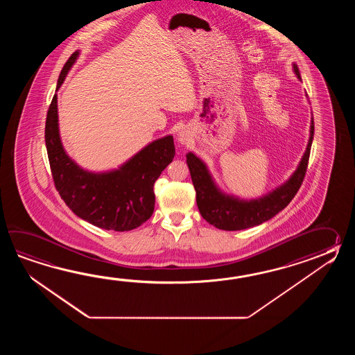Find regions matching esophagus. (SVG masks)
I'll list each match as a JSON object with an SVG mask.
<instances>
[{
    "instance_id": "1",
    "label": "esophagus",
    "mask_w": 355,
    "mask_h": 355,
    "mask_svg": "<svg viewBox=\"0 0 355 355\" xmlns=\"http://www.w3.org/2000/svg\"><path fill=\"white\" fill-rule=\"evenodd\" d=\"M178 139H179V142H180V144H187V142H188V136H187V133H185V132H179Z\"/></svg>"
}]
</instances>
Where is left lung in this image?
<instances>
[{
    "label": "left lung",
    "mask_w": 355,
    "mask_h": 355,
    "mask_svg": "<svg viewBox=\"0 0 355 355\" xmlns=\"http://www.w3.org/2000/svg\"><path fill=\"white\" fill-rule=\"evenodd\" d=\"M293 69L295 76L301 80L297 64H293ZM313 132L315 127L312 118L307 148L292 176L270 193L250 200L225 194L213 180L203 161L196 157L194 153L189 152L187 155V164L193 185L196 188V205L202 217L219 230L240 231L250 227L259 226L283 211L301 188L309 165Z\"/></svg>",
    "instance_id": "obj_1"
}]
</instances>
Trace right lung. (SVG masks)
<instances>
[{"label":"right lung","mask_w":355,"mask_h":355,"mask_svg":"<svg viewBox=\"0 0 355 355\" xmlns=\"http://www.w3.org/2000/svg\"><path fill=\"white\" fill-rule=\"evenodd\" d=\"M80 52L68 58L60 71L57 90ZM46 146L54 185L77 217L112 231H130L150 218L155 209L153 185L175 156L174 138L166 136L147 144L121 167L92 173L78 166L60 142L57 94L46 121Z\"/></svg>","instance_id":"1"}]
</instances>
